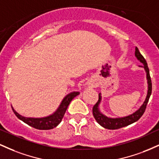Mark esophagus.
<instances>
[{"label":"esophagus","mask_w":159,"mask_h":159,"mask_svg":"<svg viewBox=\"0 0 159 159\" xmlns=\"http://www.w3.org/2000/svg\"><path fill=\"white\" fill-rule=\"evenodd\" d=\"M92 86H93V84H90V83H88V84H85L86 87H91Z\"/></svg>","instance_id":"34e87169"}]
</instances>
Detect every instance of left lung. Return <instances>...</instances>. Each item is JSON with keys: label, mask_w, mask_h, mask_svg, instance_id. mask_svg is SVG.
Segmentation results:
<instances>
[{"label": "left lung", "mask_w": 159, "mask_h": 159, "mask_svg": "<svg viewBox=\"0 0 159 159\" xmlns=\"http://www.w3.org/2000/svg\"><path fill=\"white\" fill-rule=\"evenodd\" d=\"M137 59L139 61L143 66H139V67H142L145 70L146 74H147V93L146 96L145 100L140 105L139 108L136 110L132 114L127 115V116H120V117H109L107 116L101 112L99 108V105L102 102V94L101 93H98V102L93 106V114L96 122L99 124L100 125L107 129H117L123 128L127 125H131V124L135 123L141 117L142 115L143 114L145 111L146 107H147V103H148L149 98L150 97L151 93H152V82H151L150 75H149V70L147 66V61L144 59V57L141 55L138 48L135 47V53H134Z\"/></svg>", "instance_id": "left-lung-1"}]
</instances>
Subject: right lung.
I'll use <instances>...</instances> for the list:
<instances>
[{"label":"right lung","mask_w":159,"mask_h":159,"mask_svg":"<svg viewBox=\"0 0 159 159\" xmlns=\"http://www.w3.org/2000/svg\"><path fill=\"white\" fill-rule=\"evenodd\" d=\"M79 94L80 92L78 91H73V92L69 93L64 96L59 106L57 107V108L54 113L48 116H44V117H27V116H24L16 112L12 107V108L16 116L20 120L23 121L24 123L27 124L30 126L39 129V130H49V129H52L57 126L61 123L69 103L75 96Z\"/></svg>","instance_id":"obj_1"}]
</instances>
